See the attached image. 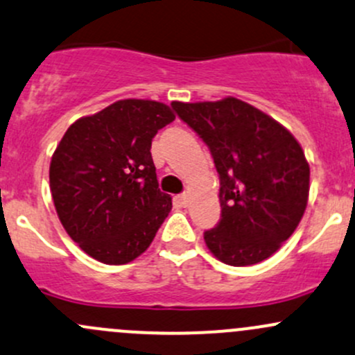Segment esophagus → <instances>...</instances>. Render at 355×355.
Wrapping results in <instances>:
<instances>
[{
	"instance_id": "obj_1",
	"label": "esophagus",
	"mask_w": 355,
	"mask_h": 355,
	"mask_svg": "<svg viewBox=\"0 0 355 355\" xmlns=\"http://www.w3.org/2000/svg\"><path fill=\"white\" fill-rule=\"evenodd\" d=\"M175 202L178 204V206H187V196H185V193H180V196H177L175 197Z\"/></svg>"
}]
</instances>
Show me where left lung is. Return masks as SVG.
I'll return each mask as SVG.
<instances>
[{
    "instance_id": "8db88e82",
    "label": "left lung",
    "mask_w": 355,
    "mask_h": 355,
    "mask_svg": "<svg viewBox=\"0 0 355 355\" xmlns=\"http://www.w3.org/2000/svg\"><path fill=\"white\" fill-rule=\"evenodd\" d=\"M171 109L206 143L219 175L221 219L204 231L207 248L234 267L268 259L294 233L308 204L309 165L300 143L233 96L173 102Z\"/></svg>"
}]
</instances>
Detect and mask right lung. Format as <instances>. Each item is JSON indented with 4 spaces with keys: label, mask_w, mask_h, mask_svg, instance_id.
<instances>
[{
    "label": "right lung",
    "mask_w": 355,
    "mask_h": 355,
    "mask_svg": "<svg viewBox=\"0 0 355 355\" xmlns=\"http://www.w3.org/2000/svg\"><path fill=\"white\" fill-rule=\"evenodd\" d=\"M175 121L165 103L119 100L69 125L51 159L55 211L89 257L122 266L146 252L171 209L158 189L151 141Z\"/></svg>",
    "instance_id": "1"
}]
</instances>
